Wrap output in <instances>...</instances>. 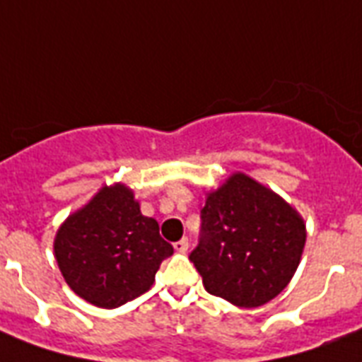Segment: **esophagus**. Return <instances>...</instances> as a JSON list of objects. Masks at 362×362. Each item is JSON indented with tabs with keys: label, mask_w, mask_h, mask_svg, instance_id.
Masks as SVG:
<instances>
[{
	"label": "esophagus",
	"mask_w": 362,
	"mask_h": 362,
	"mask_svg": "<svg viewBox=\"0 0 362 362\" xmlns=\"http://www.w3.org/2000/svg\"><path fill=\"white\" fill-rule=\"evenodd\" d=\"M189 238H181L179 242L173 243V247H175V251H179V253H187V251H189Z\"/></svg>",
	"instance_id": "obj_1"
}]
</instances>
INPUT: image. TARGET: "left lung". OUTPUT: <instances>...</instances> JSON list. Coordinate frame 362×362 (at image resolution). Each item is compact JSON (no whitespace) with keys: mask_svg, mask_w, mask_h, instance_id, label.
I'll use <instances>...</instances> for the list:
<instances>
[{"mask_svg":"<svg viewBox=\"0 0 362 362\" xmlns=\"http://www.w3.org/2000/svg\"><path fill=\"white\" fill-rule=\"evenodd\" d=\"M200 242L189 255L207 293L240 308L262 306L287 287L306 226L287 202L243 173L207 196Z\"/></svg>","mask_w":362,"mask_h":362,"instance_id":"8db88e82","label":"left lung"}]
</instances>
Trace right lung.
<instances>
[{"label": "right lung", "mask_w": 362, "mask_h": 362, "mask_svg": "<svg viewBox=\"0 0 362 362\" xmlns=\"http://www.w3.org/2000/svg\"><path fill=\"white\" fill-rule=\"evenodd\" d=\"M173 253L158 223L139 211L132 190L103 187L60 226L56 262L66 283L98 308H119L153 285L162 260Z\"/></svg>", "instance_id": "obj_1"}]
</instances>
